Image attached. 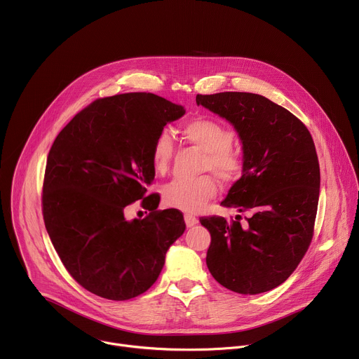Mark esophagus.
<instances>
[{"mask_svg": "<svg viewBox=\"0 0 359 359\" xmlns=\"http://www.w3.org/2000/svg\"><path fill=\"white\" fill-rule=\"evenodd\" d=\"M184 222H186V226H187V227H193V226H196V224L198 223L197 217L193 216V215H190V213H186V215H184Z\"/></svg>", "mask_w": 359, "mask_h": 359, "instance_id": "esophagus-1", "label": "esophagus"}]
</instances>
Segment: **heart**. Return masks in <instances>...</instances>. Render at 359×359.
Masks as SVG:
<instances>
[{"instance_id":"1","label":"heart","mask_w":359,"mask_h":359,"mask_svg":"<svg viewBox=\"0 0 359 359\" xmlns=\"http://www.w3.org/2000/svg\"><path fill=\"white\" fill-rule=\"evenodd\" d=\"M184 139L204 151L203 169L210 170L220 180H231L241 170L243 159L237 147L231 144V132L220 122L200 116L186 122L182 128ZM173 155V142L168 132H161L153 142L150 159L158 175H165ZM217 193V184L210 176L197 179H175L168 183L162 196L170 208L198 212Z\"/></svg>"}]
</instances>
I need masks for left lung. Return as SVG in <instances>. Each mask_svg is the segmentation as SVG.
Segmentation results:
<instances>
[{
    "label": "left lung",
    "instance_id": "left-lung-1",
    "mask_svg": "<svg viewBox=\"0 0 359 359\" xmlns=\"http://www.w3.org/2000/svg\"><path fill=\"white\" fill-rule=\"evenodd\" d=\"M196 102L240 135L243 175L222 206L248 213L200 219L212 236L206 264L234 292L270 291L292 274L314 236L320 197L314 140L297 116L257 93H198Z\"/></svg>",
    "mask_w": 359,
    "mask_h": 359
}]
</instances>
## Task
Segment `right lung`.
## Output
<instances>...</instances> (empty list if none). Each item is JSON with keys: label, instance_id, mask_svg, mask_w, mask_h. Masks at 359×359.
Here are the masks:
<instances>
[{"label": "right lung", "instance_id": "obj_1", "mask_svg": "<svg viewBox=\"0 0 359 359\" xmlns=\"http://www.w3.org/2000/svg\"><path fill=\"white\" fill-rule=\"evenodd\" d=\"M184 115L146 92L99 97L60 132L42 184L46 231L71 277L114 301L135 298L158 280L169 247L186 224L176 209L158 210L150 151L168 122ZM133 202L149 210L128 221Z\"/></svg>", "mask_w": 359, "mask_h": 359}]
</instances>
